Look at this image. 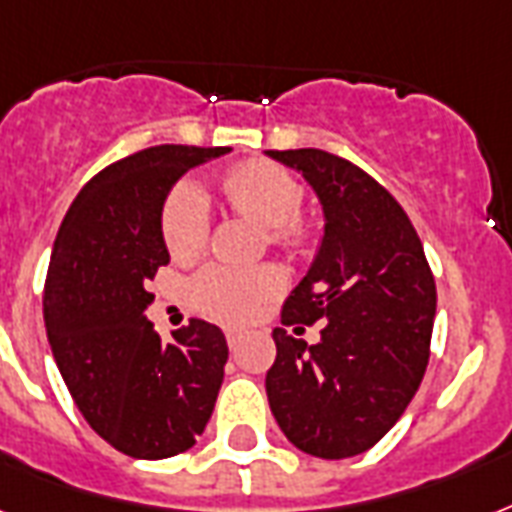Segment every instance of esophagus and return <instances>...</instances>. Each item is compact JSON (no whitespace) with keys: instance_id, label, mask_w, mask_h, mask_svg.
Listing matches in <instances>:
<instances>
[{"instance_id":"34e87169","label":"esophagus","mask_w":512,"mask_h":512,"mask_svg":"<svg viewBox=\"0 0 512 512\" xmlns=\"http://www.w3.org/2000/svg\"><path fill=\"white\" fill-rule=\"evenodd\" d=\"M241 335H244V333H241L239 327H225V338H228L230 349H233V346L241 341Z\"/></svg>"}]
</instances>
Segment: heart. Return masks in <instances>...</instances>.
I'll use <instances>...</instances> for the list:
<instances>
[{
  "mask_svg": "<svg viewBox=\"0 0 512 512\" xmlns=\"http://www.w3.org/2000/svg\"><path fill=\"white\" fill-rule=\"evenodd\" d=\"M214 195L233 212L247 214L268 228V236L284 252L300 255L311 247L314 228L300 217L303 187L290 171L271 161H244L214 182ZM161 230L174 260L201 255L209 239V206L193 185L174 187L163 204ZM284 287L273 265H209L193 279V300L204 314L225 322H244L276 298Z\"/></svg>",
  "mask_w": 512,
  "mask_h": 512,
  "instance_id": "1",
  "label": "heart"
}]
</instances>
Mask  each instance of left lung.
<instances>
[{
  "label": "left lung",
  "mask_w": 512,
  "mask_h": 512,
  "mask_svg": "<svg viewBox=\"0 0 512 512\" xmlns=\"http://www.w3.org/2000/svg\"><path fill=\"white\" fill-rule=\"evenodd\" d=\"M298 169L325 206V241L284 300L265 376L273 419L292 446L322 459L368 451L395 427L429 362L435 276L411 217L368 171L317 147L268 150Z\"/></svg>",
  "instance_id": "obj_1"
}]
</instances>
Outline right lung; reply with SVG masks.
<instances>
[{"label": "right lung", "mask_w": 512, "mask_h": 512, "mask_svg": "<svg viewBox=\"0 0 512 512\" xmlns=\"http://www.w3.org/2000/svg\"><path fill=\"white\" fill-rule=\"evenodd\" d=\"M230 147L155 144L101 169L77 193L50 255L42 314L64 384L109 446L166 459L195 446L212 419L228 343L190 319L161 343L144 317L147 282L169 263L161 212L190 166Z\"/></svg>", "instance_id": "obj_1"}]
</instances>
